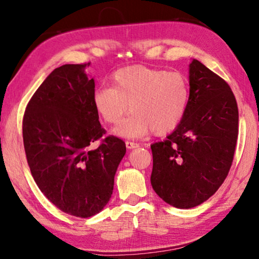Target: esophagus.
I'll return each instance as SVG.
<instances>
[{
	"label": "esophagus",
	"mask_w": 259,
	"mask_h": 259,
	"mask_svg": "<svg viewBox=\"0 0 259 259\" xmlns=\"http://www.w3.org/2000/svg\"><path fill=\"white\" fill-rule=\"evenodd\" d=\"M139 146H140V144L137 143V142L126 141V148H127V149H134V148H138Z\"/></svg>",
	"instance_id": "esophagus-1"
}]
</instances>
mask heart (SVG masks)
<instances>
[{"instance_id": "b5f03b06", "label": "heart", "mask_w": 259, "mask_h": 259, "mask_svg": "<svg viewBox=\"0 0 259 259\" xmlns=\"http://www.w3.org/2000/svg\"><path fill=\"white\" fill-rule=\"evenodd\" d=\"M112 86H101L94 92L93 103L108 124H118L133 113L115 131L125 138H141L149 132L171 133L183 121L190 102L189 80L180 71H166L146 66H131L116 71Z\"/></svg>"}]
</instances>
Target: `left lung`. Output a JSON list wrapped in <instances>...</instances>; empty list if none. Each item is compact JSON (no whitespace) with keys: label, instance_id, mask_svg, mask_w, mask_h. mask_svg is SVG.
<instances>
[{"label":"left lung","instance_id":"left-lung-1","mask_svg":"<svg viewBox=\"0 0 259 259\" xmlns=\"http://www.w3.org/2000/svg\"><path fill=\"white\" fill-rule=\"evenodd\" d=\"M190 102L181 125L165 141L151 144V185L176 208L209 199L229 174L239 134L238 104L230 85L193 60Z\"/></svg>","mask_w":259,"mask_h":259}]
</instances>
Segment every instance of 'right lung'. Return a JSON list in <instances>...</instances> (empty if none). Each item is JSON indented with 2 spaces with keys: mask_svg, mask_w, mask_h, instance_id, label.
I'll return each instance as SVG.
<instances>
[{
  "mask_svg": "<svg viewBox=\"0 0 259 259\" xmlns=\"http://www.w3.org/2000/svg\"><path fill=\"white\" fill-rule=\"evenodd\" d=\"M88 63L56 68L27 104L22 138L30 173L40 191L66 214L88 219L110 200L125 142L109 135L94 107ZM97 141L95 149L90 148Z\"/></svg>",
  "mask_w": 259,
  "mask_h": 259,
  "instance_id": "obj_1",
  "label": "right lung"
}]
</instances>
